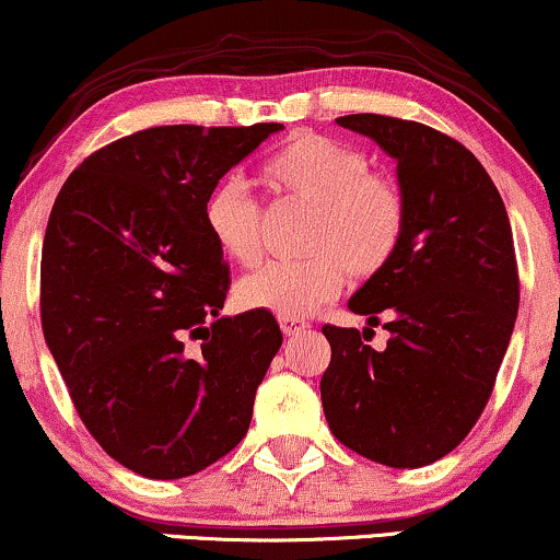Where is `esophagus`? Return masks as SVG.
Here are the masks:
<instances>
[{"label":"esophagus","instance_id":"esophagus-1","mask_svg":"<svg viewBox=\"0 0 560 560\" xmlns=\"http://www.w3.org/2000/svg\"><path fill=\"white\" fill-rule=\"evenodd\" d=\"M279 325H281V330H284V336H296V332L310 328V323L300 320V317H279Z\"/></svg>","mask_w":560,"mask_h":560}]
</instances>
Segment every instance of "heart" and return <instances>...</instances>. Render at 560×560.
<instances>
[{
	"label": "heart",
	"instance_id": "heart-1",
	"mask_svg": "<svg viewBox=\"0 0 560 560\" xmlns=\"http://www.w3.org/2000/svg\"><path fill=\"white\" fill-rule=\"evenodd\" d=\"M273 196L313 207L304 235L310 258L268 264L237 281L235 296L245 310L279 317H307L353 279L380 276L398 256L408 209L398 183L370 173L357 147L294 133L260 167ZM203 228L222 256L253 266L264 250V211L237 180H222L203 203Z\"/></svg>",
	"mask_w": 560,
	"mask_h": 560
}]
</instances>
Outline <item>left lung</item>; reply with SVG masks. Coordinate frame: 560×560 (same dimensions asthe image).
<instances>
[{"instance_id":"8db88e82","label":"left lung","mask_w":560,"mask_h":560,"mask_svg":"<svg viewBox=\"0 0 560 560\" xmlns=\"http://www.w3.org/2000/svg\"><path fill=\"white\" fill-rule=\"evenodd\" d=\"M336 124L398 162L408 224L393 264L349 300L366 325L388 317L386 351L361 341L371 328L323 325L325 419L359 455L423 468L468 436L491 398L520 310L512 228L483 165L447 133L377 113Z\"/></svg>"}]
</instances>
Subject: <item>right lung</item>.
I'll use <instances>...</instances> for the list:
<instances>
[{
    "label": "right lung",
    "mask_w": 560,
    "mask_h": 560,
    "mask_svg": "<svg viewBox=\"0 0 560 560\" xmlns=\"http://www.w3.org/2000/svg\"><path fill=\"white\" fill-rule=\"evenodd\" d=\"M281 129L154 126L90 154L56 196L40 258L48 351L90 434L139 476H194L250 427L284 336L271 313L219 315L230 268L203 203Z\"/></svg>",
    "instance_id": "obj_1"
}]
</instances>
